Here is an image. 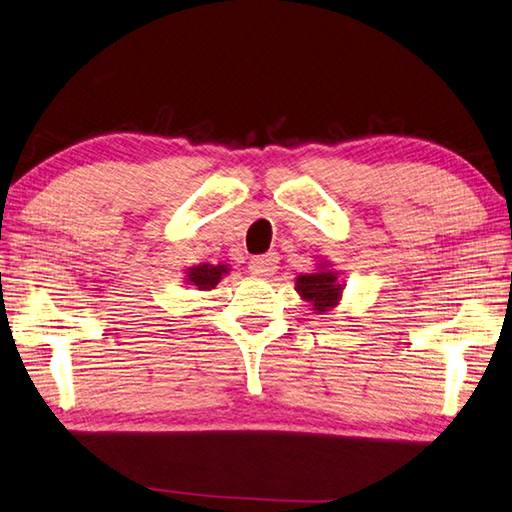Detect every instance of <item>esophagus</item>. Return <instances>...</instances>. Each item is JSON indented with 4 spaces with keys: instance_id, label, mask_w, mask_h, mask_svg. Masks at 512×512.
<instances>
[{
    "instance_id": "1",
    "label": "esophagus",
    "mask_w": 512,
    "mask_h": 512,
    "mask_svg": "<svg viewBox=\"0 0 512 512\" xmlns=\"http://www.w3.org/2000/svg\"><path fill=\"white\" fill-rule=\"evenodd\" d=\"M277 268V255L268 253V255H257L248 262V270L257 277H270Z\"/></svg>"
}]
</instances>
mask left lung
<instances>
[{"mask_svg": "<svg viewBox=\"0 0 512 512\" xmlns=\"http://www.w3.org/2000/svg\"><path fill=\"white\" fill-rule=\"evenodd\" d=\"M295 288L306 302L313 304V310H317V313H326L328 308H333L339 295H342V284H337V275L330 273V270L299 275Z\"/></svg>", "mask_w": 512, "mask_h": 512, "instance_id": "1", "label": "left lung"}]
</instances>
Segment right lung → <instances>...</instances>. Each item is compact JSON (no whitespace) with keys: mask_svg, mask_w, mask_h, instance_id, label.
Wrapping results in <instances>:
<instances>
[{"mask_svg":"<svg viewBox=\"0 0 512 512\" xmlns=\"http://www.w3.org/2000/svg\"><path fill=\"white\" fill-rule=\"evenodd\" d=\"M226 266H213V264H202V266H195L188 270V282L195 284L199 290H210L215 288L219 279L226 273Z\"/></svg>","mask_w":512,"mask_h":512,"instance_id":"obj_1","label":"right lung"}]
</instances>
